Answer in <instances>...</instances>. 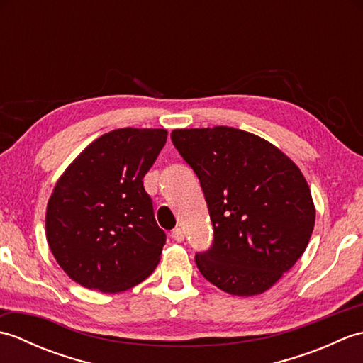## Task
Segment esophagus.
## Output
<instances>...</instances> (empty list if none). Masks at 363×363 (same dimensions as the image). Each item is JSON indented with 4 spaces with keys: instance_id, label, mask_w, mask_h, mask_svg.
I'll return each instance as SVG.
<instances>
[{
    "instance_id": "34e87169",
    "label": "esophagus",
    "mask_w": 363,
    "mask_h": 363,
    "mask_svg": "<svg viewBox=\"0 0 363 363\" xmlns=\"http://www.w3.org/2000/svg\"><path fill=\"white\" fill-rule=\"evenodd\" d=\"M172 238L176 242H182L184 240V230L181 228H174L172 230Z\"/></svg>"
}]
</instances>
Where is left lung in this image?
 Returning a JSON list of instances; mask_svg holds the SVG:
<instances>
[{
    "instance_id": "obj_1",
    "label": "left lung",
    "mask_w": 363,
    "mask_h": 363,
    "mask_svg": "<svg viewBox=\"0 0 363 363\" xmlns=\"http://www.w3.org/2000/svg\"><path fill=\"white\" fill-rule=\"evenodd\" d=\"M172 142L198 176L213 226L211 248L195 256L198 269L230 295L264 293L311 240L315 207L303 173L242 129H174Z\"/></svg>"
}]
</instances>
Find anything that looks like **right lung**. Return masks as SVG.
I'll return each mask as SVG.
<instances>
[{
	"mask_svg": "<svg viewBox=\"0 0 363 363\" xmlns=\"http://www.w3.org/2000/svg\"><path fill=\"white\" fill-rule=\"evenodd\" d=\"M165 142V129H115L90 143L57 181L46 238L57 264L82 287L123 291L157 267L167 235L143 176Z\"/></svg>",
	"mask_w": 363,
	"mask_h": 363,
	"instance_id": "add662e5",
	"label": "right lung"
}]
</instances>
